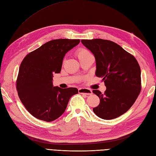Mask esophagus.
Instances as JSON below:
<instances>
[{
	"label": "esophagus",
	"instance_id": "34e87169",
	"mask_svg": "<svg viewBox=\"0 0 156 156\" xmlns=\"http://www.w3.org/2000/svg\"><path fill=\"white\" fill-rule=\"evenodd\" d=\"M78 92L82 94H85V95H91L92 94V91L90 89L87 88H79L78 89Z\"/></svg>",
	"mask_w": 156,
	"mask_h": 156
}]
</instances>
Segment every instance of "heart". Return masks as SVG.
Segmentation results:
<instances>
[{
    "label": "heart",
    "mask_w": 156,
    "mask_h": 156,
    "mask_svg": "<svg viewBox=\"0 0 156 156\" xmlns=\"http://www.w3.org/2000/svg\"><path fill=\"white\" fill-rule=\"evenodd\" d=\"M76 55L78 59H80L82 57H85V56L91 55V53L86 49H84V48H79L76 51Z\"/></svg>",
    "instance_id": "1"
}]
</instances>
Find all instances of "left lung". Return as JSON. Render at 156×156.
I'll use <instances>...</instances> for the list:
<instances>
[{"label": "left lung", "instance_id": "8db88e82", "mask_svg": "<svg viewBox=\"0 0 156 156\" xmlns=\"http://www.w3.org/2000/svg\"><path fill=\"white\" fill-rule=\"evenodd\" d=\"M82 43L94 55L95 75L102 78L104 94L93 90L100 99L93 108L99 118L110 120L125 113L134 104L141 91V70L133 55L109 40L82 39Z\"/></svg>", "mask_w": 156, "mask_h": 156}]
</instances>
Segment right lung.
<instances>
[{"label":"right lung","mask_w":156,"mask_h":156,"mask_svg":"<svg viewBox=\"0 0 156 156\" xmlns=\"http://www.w3.org/2000/svg\"><path fill=\"white\" fill-rule=\"evenodd\" d=\"M80 39L51 40L27 54L20 66L16 81L18 94L27 111L44 121H55L65 112L76 87L62 89L53 85L54 73H60L68 51Z\"/></svg>","instance_id":"obj_1"}]
</instances>
